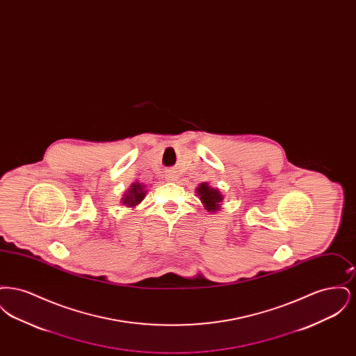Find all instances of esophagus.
<instances>
[{
  "instance_id": "esophagus-1",
  "label": "esophagus",
  "mask_w": 356,
  "mask_h": 356,
  "mask_svg": "<svg viewBox=\"0 0 356 356\" xmlns=\"http://www.w3.org/2000/svg\"><path fill=\"white\" fill-rule=\"evenodd\" d=\"M165 180H168V181H175V180H176V175H175V172H167V175H165Z\"/></svg>"
}]
</instances>
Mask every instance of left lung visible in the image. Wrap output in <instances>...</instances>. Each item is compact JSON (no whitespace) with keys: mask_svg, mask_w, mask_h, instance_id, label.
Here are the masks:
<instances>
[{"mask_svg":"<svg viewBox=\"0 0 356 356\" xmlns=\"http://www.w3.org/2000/svg\"><path fill=\"white\" fill-rule=\"evenodd\" d=\"M197 195L200 196V200L205 205V209L215 212L219 209V205L222 200L220 192L215 188H211L207 183H202L197 188Z\"/></svg>","mask_w":356,"mask_h":356,"instance_id":"8db88e82","label":"left lung"}]
</instances>
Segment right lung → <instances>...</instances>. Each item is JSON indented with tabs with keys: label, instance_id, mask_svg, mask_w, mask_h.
I'll return each instance as SVG.
<instances>
[{
	"label": "right lung",
	"instance_id": "1",
	"mask_svg": "<svg viewBox=\"0 0 356 356\" xmlns=\"http://www.w3.org/2000/svg\"><path fill=\"white\" fill-rule=\"evenodd\" d=\"M145 196V191L143 189V186L135 183L129 188V192L122 197V204H127L129 207H135L136 204L140 203Z\"/></svg>",
	"mask_w": 356,
	"mask_h": 356
}]
</instances>
